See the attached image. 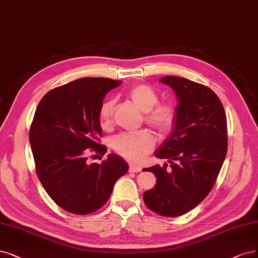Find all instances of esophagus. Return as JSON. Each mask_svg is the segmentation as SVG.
Listing matches in <instances>:
<instances>
[{
    "mask_svg": "<svg viewBox=\"0 0 258 258\" xmlns=\"http://www.w3.org/2000/svg\"><path fill=\"white\" fill-rule=\"evenodd\" d=\"M142 168L138 165H135V164H130L129 165V172H132V173H138V172H141Z\"/></svg>",
    "mask_w": 258,
    "mask_h": 258,
    "instance_id": "34e87169",
    "label": "esophagus"
}]
</instances>
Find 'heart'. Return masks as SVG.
<instances>
[{"instance_id": "1", "label": "heart", "mask_w": 258, "mask_h": 258, "mask_svg": "<svg viewBox=\"0 0 258 258\" xmlns=\"http://www.w3.org/2000/svg\"><path fill=\"white\" fill-rule=\"evenodd\" d=\"M128 96L138 108L145 112V121L159 133H165L174 126L177 112L172 103H158L159 96L146 84H137L129 88ZM114 111V100L104 101L98 112L102 128L110 126ZM155 146V137L149 131L126 132L112 140V147L118 155L132 162H141Z\"/></svg>"}]
</instances>
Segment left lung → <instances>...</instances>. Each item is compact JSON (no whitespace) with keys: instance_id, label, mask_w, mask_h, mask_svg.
Listing matches in <instances>:
<instances>
[{"instance_id":"8db88e82","label":"left lung","mask_w":258,"mask_h":258,"mask_svg":"<svg viewBox=\"0 0 258 258\" xmlns=\"http://www.w3.org/2000/svg\"><path fill=\"white\" fill-rule=\"evenodd\" d=\"M160 82L172 88L178 101L174 126L155 152L171 168L167 163L144 168L157 182L143 199L156 214L178 217L197 207L216 182L227 152L226 115L219 97L205 85L172 76Z\"/></svg>"}]
</instances>
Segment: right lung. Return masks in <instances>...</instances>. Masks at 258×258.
<instances>
[{"instance_id": "obj_1", "label": "right lung", "mask_w": 258, "mask_h": 258, "mask_svg": "<svg viewBox=\"0 0 258 258\" xmlns=\"http://www.w3.org/2000/svg\"><path fill=\"white\" fill-rule=\"evenodd\" d=\"M120 84L108 78L78 79L48 92L35 112L30 143L37 176L49 197L72 214L101 208L115 182L129 170L115 154L100 164L86 161L90 149L106 153L98 144V112L105 95Z\"/></svg>"}]
</instances>
